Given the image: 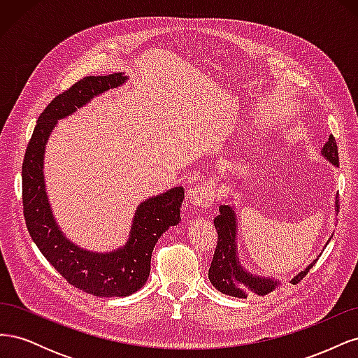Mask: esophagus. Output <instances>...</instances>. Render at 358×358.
<instances>
[{
  "instance_id": "34e87169",
  "label": "esophagus",
  "mask_w": 358,
  "mask_h": 358,
  "mask_svg": "<svg viewBox=\"0 0 358 358\" xmlns=\"http://www.w3.org/2000/svg\"><path fill=\"white\" fill-rule=\"evenodd\" d=\"M215 199V189L210 182H203L200 185H196L188 192V200L194 206L200 208H209Z\"/></svg>"
}]
</instances>
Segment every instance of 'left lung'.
Segmentation results:
<instances>
[{
	"label": "left lung",
	"instance_id": "1",
	"mask_svg": "<svg viewBox=\"0 0 358 358\" xmlns=\"http://www.w3.org/2000/svg\"><path fill=\"white\" fill-rule=\"evenodd\" d=\"M322 155L326 157L334 166L339 167L338 143L333 134L329 136L327 143L322 148ZM336 209L339 210V196L336 197ZM216 233H218V242H216L215 254L209 268V279L212 285L221 291L222 294L245 299L249 292H255L259 296H266L273 291L278 285V280L270 278H258L248 273L237 262L236 254V215L229 204L220 206V215L213 220ZM317 259L300 272L292 284H297L308 275L309 270L315 266Z\"/></svg>",
	"mask_w": 358,
	"mask_h": 358
}]
</instances>
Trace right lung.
<instances>
[{
	"mask_svg": "<svg viewBox=\"0 0 358 358\" xmlns=\"http://www.w3.org/2000/svg\"><path fill=\"white\" fill-rule=\"evenodd\" d=\"M127 80L121 73L86 76L57 95L37 119L22 164L24 218L32 241L70 285L99 297H125L142 288L150 272V257L159 236L180 221L182 187L138 206L127 245L115 252L95 254L69 242L53 220L43 179V154L57 121L92 96Z\"/></svg>",
	"mask_w": 358,
	"mask_h": 358,
	"instance_id": "add662e5",
	"label": "right lung"
}]
</instances>
